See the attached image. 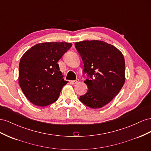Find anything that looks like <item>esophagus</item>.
<instances>
[{
  "label": "esophagus",
  "mask_w": 151,
  "mask_h": 151,
  "mask_svg": "<svg viewBox=\"0 0 151 151\" xmlns=\"http://www.w3.org/2000/svg\"><path fill=\"white\" fill-rule=\"evenodd\" d=\"M78 81H79L78 79H76V80H72V81H71L70 83H71V84H72V85H75V84L78 83Z\"/></svg>",
  "instance_id": "34e87169"
}]
</instances>
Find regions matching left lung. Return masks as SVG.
Segmentation results:
<instances>
[{
  "label": "left lung",
  "mask_w": 151,
  "mask_h": 151,
  "mask_svg": "<svg viewBox=\"0 0 151 151\" xmlns=\"http://www.w3.org/2000/svg\"><path fill=\"white\" fill-rule=\"evenodd\" d=\"M75 46L84 64L83 74L87 92L80 101L93 109L108 104L122 89L125 81L123 55L116 47L99 40L76 42Z\"/></svg>",
  "instance_id": "obj_1"
}]
</instances>
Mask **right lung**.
Segmentation results:
<instances>
[{"label": "right lung", "mask_w": 151, "mask_h": 151, "mask_svg": "<svg viewBox=\"0 0 151 151\" xmlns=\"http://www.w3.org/2000/svg\"><path fill=\"white\" fill-rule=\"evenodd\" d=\"M72 44L67 42H44L33 46L21 58L19 83L24 96L32 104L46 106L56 101L63 86L58 64Z\"/></svg>", "instance_id": "obj_1"}]
</instances>
